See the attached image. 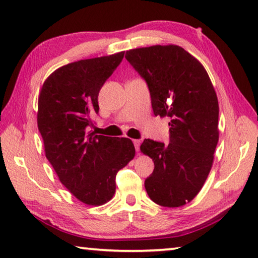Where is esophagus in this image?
<instances>
[{
    "label": "esophagus",
    "mask_w": 258,
    "mask_h": 258,
    "mask_svg": "<svg viewBox=\"0 0 258 258\" xmlns=\"http://www.w3.org/2000/svg\"><path fill=\"white\" fill-rule=\"evenodd\" d=\"M134 145H135V149H136V151H139V146H141V141L139 139H134Z\"/></svg>",
    "instance_id": "1"
}]
</instances>
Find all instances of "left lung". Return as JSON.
<instances>
[{"label":"left lung","instance_id":"8db88e82","mask_svg":"<svg viewBox=\"0 0 258 258\" xmlns=\"http://www.w3.org/2000/svg\"><path fill=\"white\" fill-rule=\"evenodd\" d=\"M145 80L154 115L170 117L169 144L144 139L154 161L145 179L152 201L169 208L192 201L204 186L218 143V100L201 62L178 45H152L125 52Z\"/></svg>","mask_w":258,"mask_h":258}]
</instances>
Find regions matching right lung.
<instances>
[{
	"label": "right lung",
	"mask_w": 258,
	"mask_h": 258,
	"mask_svg": "<svg viewBox=\"0 0 258 258\" xmlns=\"http://www.w3.org/2000/svg\"><path fill=\"white\" fill-rule=\"evenodd\" d=\"M124 51L59 67L39 96L37 126L45 157L61 184L89 206L106 204L115 193V176L135 157L129 138L89 132L98 113V94L120 65Z\"/></svg>",
	"instance_id": "add662e5"
}]
</instances>
